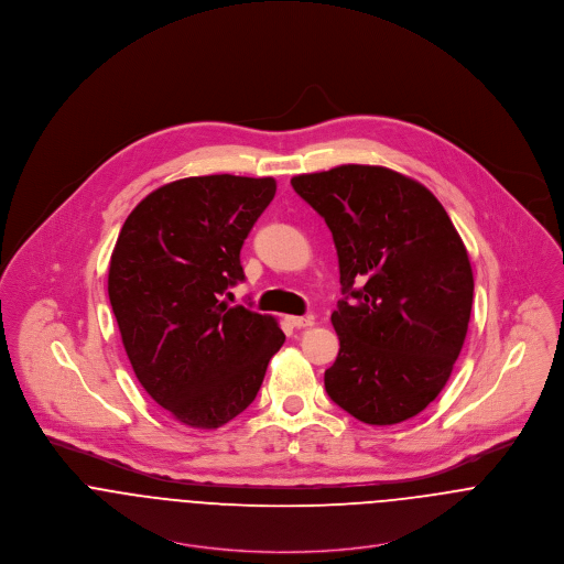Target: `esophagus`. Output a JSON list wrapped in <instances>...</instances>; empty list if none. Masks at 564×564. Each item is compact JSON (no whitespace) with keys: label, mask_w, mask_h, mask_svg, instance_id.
Listing matches in <instances>:
<instances>
[{"label":"esophagus","mask_w":564,"mask_h":564,"mask_svg":"<svg viewBox=\"0 0 564 564\" xmlns=\"http://www.w3.org/2000/svg\"><path fill=\"white\" fill-rule=\"evenodd\" d=\"M311 317H289V325L295 327V329H302V327H311L313 325Z\"/></svg>","instance_id":"obj_1"}]
</instances>
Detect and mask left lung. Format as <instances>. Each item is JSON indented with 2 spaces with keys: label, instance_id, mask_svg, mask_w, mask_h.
<instances>
[{
  "label": "left lung",
  "instance_id": "8db88e82",
  "mask_svg": "<svg viewBox=\"0 0 564 564\" xmlns=\"http://www.w3.org/2000/svg\"><path fill=\"white\" fill-rule=\"evenodd\" d=\"M291 184L338 253L340 349L325 391L362 423H402L436 400L463 349L474 304L467 247L441 202L393 169L340 164Z\"/></svg>",
  "mask_w": 564,
  "mask_h": 564
}]
</instances>
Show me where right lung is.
I'll return each mask as SVG.
<instances>
[{"label":"right lung","instance_id":"right-lung-1","mask_svg":"<svg viewBox=\"0 0 564 564\" xmlns=\"http://www.w3.org/2000/svg\"><path fill=\"white\" fill-rule=\"evenodd\" d=\"M275 195L273 177L199 175L164 184L126 219L108 297L130 365L173 419L215 430L253 402L284 332L228 306L241 247Z\"/></svg>","mask_w":564,"mask_h":564}]
</instances>
